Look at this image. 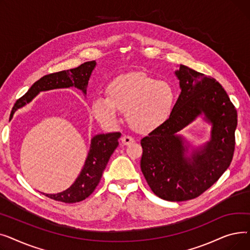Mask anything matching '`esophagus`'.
<instances>
[{"instance_id":"esophagus-1","label":"esophagus","mask_w":250,"mask_h":250,"mask_svg":"<svg viewBox=\"0 0 250 250\" xmlns=\"http://www.w3.org/2000/svg\"><path fill=\"white\" fill-rule=\"evenodd\" d=\"M135 142V140H134V138L133 137H130V136H124L123 138H122V143L124 144V145H129V144H132V143H134Z\"/></svg>"}]
</instances>
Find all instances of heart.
Segmentation results:
<instances>
[{"instance_id":"b5f03b06","label":"heart","mask_w":250,"mask_h":250,"mask_svg":"<svg viewBox=\"0 0 250 250\" xmlns=\"http://www.w3.org/2000/svg\"><path fill=\"white\" fill-rule=\"evenodd\" d=\"M106 96L92 100V114L105 126L118 123L121 111H126L128 124L139 132H152L165 124L175 103V90L165 81H157L144 72H130L111 80Z\"/></svg>"}]
</instances>
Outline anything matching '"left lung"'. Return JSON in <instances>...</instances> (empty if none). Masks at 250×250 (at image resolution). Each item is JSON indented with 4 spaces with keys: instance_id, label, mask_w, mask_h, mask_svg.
Instances as JSON below:
<instances>
[{
    "instance_id": "left-lung-1",
    "label": "left lung",
    "mask_w": 250,
    "mask_h": 250,
    "mask_svg": "<svg viewBox=\"0 0 250 250\" xmlns=\"http://www.w3.org/2000/svg\"><path fill=\"white\" fill-rule=\"evenodd\" d=\"M181 92L168 121L141 140V170L152 191L169 202L198 198L231 164L237 111L214 78L180 64L175 72ZM202 113L212 124L211 140L186 156L177 133Z\"/></svg>"
}]
</instances>
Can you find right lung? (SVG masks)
I'll return each instance as SVG.
<instances>
[{
  "instance_id": "1",
  "label": "right lung",
  "mask_w": 250,
  "mask_h": 250,
  "mask_svg": "<svg viewBox=\"0 0 250 250\" xmlns=\"http://www.w3.org/2000/svg\"><path fill=\"white\" fill-rule=\"evenodd\" d=\"M95 65L96 62L91 61L80 64L75 69L43 76L16 101L10 116L13 117V114L18 108H21L24 105L29 103L42 91L76 87L82 90L83 93L86 94L89 78ZM121 133H109L105 135H97L92 138L85 164L73 185L62 192L56 194H43L51 200L65 204L78 203L87 199L98 186L110 156L118 146V139L121 138Z\"/></svg>"
}]
</instances>
